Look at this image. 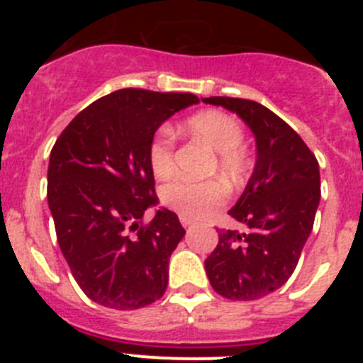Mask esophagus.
Returning a JSON list of instances; mask_svg holds the SVG:
<instances>
[{
	"label": "esophagus",
	"instance_id": "1",
	"mask_svg": "<svg viewBox=\"0 0 363 363\" xmlns=\"http://www.w3.org/2000/svg\"><path fill=\"white\" fill-rule=\"evenodd\" d=\"M179 221H182V225H184V227H191L192 223H194V221H192L191 218H187V216H179Z\"/></svg>",
	"mask_w": 363,
	"mask_h": 363
}]
</instances>
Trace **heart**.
<instances>
[{
    "instance_id": "1",
    "label": "heart",
    "mask_w": 363,
    "mask_h": 363,
    "mask_svg": "<svg viewBox=\"0 0 363 363\" xmlns=\"http://www.w3.org/2000/svg\"><path fill=\"white\" fill-rule=\"evenodd\" d=\"M187 130L218 154V172L236 184L247 172V154L242 149V125L220 111H203L187 120ZM149 165L156 178H169L174 169V136L169 129H160L149 145ZM162 203L179 216L192 220L209 216L227 198L225 187L216 182L172 179L160 191Z\"/></svg>"
}]
</instances>
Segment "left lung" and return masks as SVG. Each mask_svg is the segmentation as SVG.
Masks as SVG:
<instances>
[{
    "instance_id": "left-lung-1",
    "label": "left lung",
    "mask_w": 363,
    "mask_h": 363,
    "mask_svg": "<svg viewBox=\"0 0 363 363\" xmlns=\"http://www.w3.org/2000/svg\"><path fill=\"white\" fill-rule=\"evenodd\" d=\"M201 101L242 118L256 142L255 171L229 211L249 233L218 230L205 271L223 298L258 300L280 289L296 269L320 203V167L303 140L258 101L225 96Z\"/></svg>"
}]
</instances>
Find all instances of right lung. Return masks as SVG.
Listing matches in <instances>:
<instances>
[{
	"mask_svg": "<svg viewBox=\"0 0 363 363\" xmlns=\"http://www.w3.org/2000/svg\"><path fill=\"white\" fill-rule=\"evenodd\" d=\"M200 104L189 92L121 89L74 118L50 150L47 200L60 249L83 293L130 311L160 300L185 229L158 205L149 145L172 114Z\"/></svg>",
	"mask_w": 363,
	"mask_h": 363,
	"instance_id": "add662e5",
	"label": "right lung"
}]
</instances>
